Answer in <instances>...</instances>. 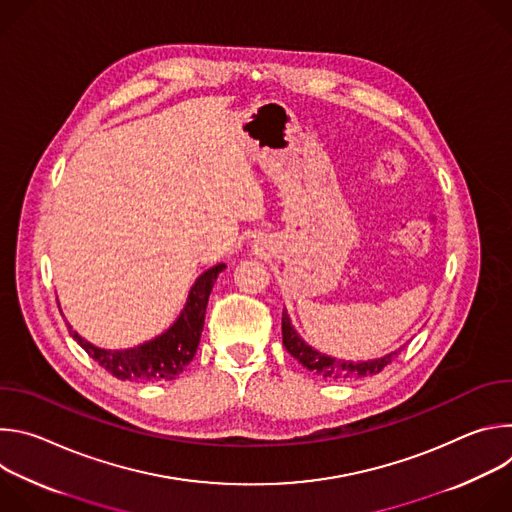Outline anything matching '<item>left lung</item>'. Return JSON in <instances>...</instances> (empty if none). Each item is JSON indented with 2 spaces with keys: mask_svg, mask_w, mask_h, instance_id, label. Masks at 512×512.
<instances>
[{
  "mask_svg": "<svg viewBox=\"0 0 512 512\" xmlns=\"http://www.w3.org/2000/svg\"><path fill=\"white\" fill-rule=\"evenodd\" d=\"M281 334H283V346L285 350L294 356L298 362H302V367L308 371L316 373L318 377L326 381H352V379H364V377H373L379 375L387 364H391L401 350H395L383 358L375 360H364V362H350V360H336L326 354H320L312 346H308L298 332L294 330L289 322L287 312L283 310L281 314Z\"/></svg>",
  "mask_w": 512,
  "mask_h": 512,
  "instance_id": "left-lung-1",
  "label": "left lung"
}]
</instances>
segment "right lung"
Listing matches in <instances>:
<instances>
[{"label":"right lung","instance_id":"right-lung-1","mask_svg":"<svg viewBox=\"0 0 512 512\" xmlns=\"http://www.w3.org/2000/svg\"><path fill=\"white\" fill-rule=\"evenodd\" d=\"M227 265H214L204 271L192 285L188 302L174 322L170 330L158 336L152 342H145L141 346L129 350H103L93 346L91 342L83 340L75 330L68 326L70 336L75 338L85 352L99 362L107 373L121 381H139V383H160L176 379L196 354L200 344L202 328H204V314L208 296L212 291L214 279L218 277Z\"/></svg>","mask_w":512,"mask_h":512}]
</instances>
